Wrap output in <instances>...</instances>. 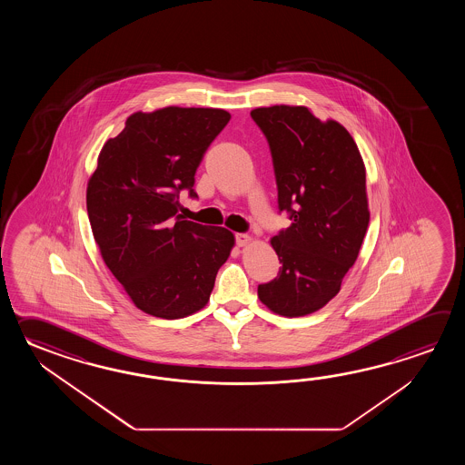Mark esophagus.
Here are the masks:
<instances>
[{
	"label": "esophagus",
	"instance_id": "obj_1",
	"mask_svg": "<svg viewBox=\"0 0 465 465\" xmlns=\"http://www.w3.org/2000/svg\"><path fill=\"white\" fill-rule=\"evenodd\" d=\"M249 241H251V236H247V234H242V232H237L236 234V244L239 247L247 246L249 244Z\"/></svg>",
	"mask_w": 465,
	"mask_h": 465
}]
</instances>
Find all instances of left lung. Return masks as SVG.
<instances>
[{"label": "left lung", "mask_w": 465, "mask_h": 465, "mask_svg": "<svg viewBox=\"0 0 465 465\" xmlns=\"http://www.w3.org/2000/svg\"><path fill=\"white\" fill-rule=\"evenodd\" d=\"M276 174L279 211L292 224L271 239L282 267L257 296L279 316L312 314L336 296L369 226L366 166L356 141L334 119L306 106L251 111Z\"/></svg>", "instance_id": "left-lung-1"}]
</instances>
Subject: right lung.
Listing matches in <instances>:
<instances>
[{
  "label": "right lung",
  "instance_id": "1",
  "mask_svg": "<svg viewBox=\"0 0 465 465\" xmlns=\"http://www.w3.org/2000/svg\"><path fill=\"white\" fill-rule=\"evenodd\" d=\"M229 119L216 108L138 111L99 153L86 189L93 236L104 264L146 314L198 312L234 246L228 229L178 214L179 191L198 198L196 169Z\"/></svg>",
  "mask_w": 465,
  "mask_h": 465
}]
</instances>
